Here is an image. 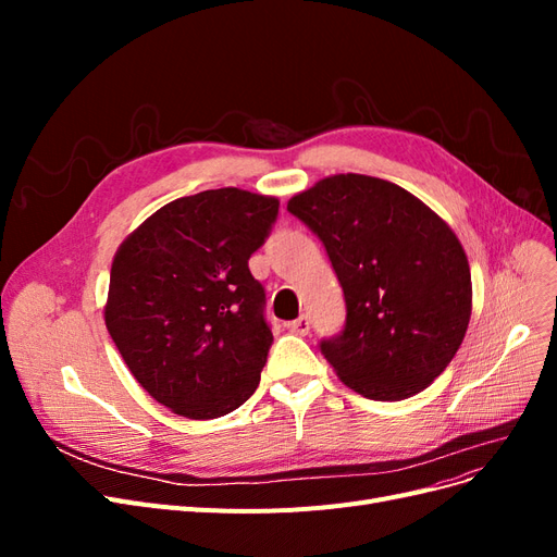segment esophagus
<instances>
[{
  "label": "esophagus",
  "mask_w": 557,
  "mask_h": 557,
  "mask_svg": "<svg viewBox=\"0 0 557 557\" xmlns=\"http://www.w3.org/2000/svg\"><path fill=\"white\" fill-rule=\"evenodd\" d=\"M288 330H290L293 334H299V336L309 334V330H311L309 318H307V315H299L297 320H293V323H288Z\"/></svg>",
  "instance_id": "34e87169"
}]
</instances>
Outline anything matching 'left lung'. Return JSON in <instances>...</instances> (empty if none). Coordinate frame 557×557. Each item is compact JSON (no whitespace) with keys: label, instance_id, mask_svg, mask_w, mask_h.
<instances>
[{"label":"left lung","instance_id":"obj_1","mask_svg":"<svg viewBox=\"0 0 557 557\" xmlns=\"http://www.w3.org/2000/svg\"><path fill=\"white\" fill-rule=\"evenodd\" d=\"M288 211L318 234L344 288L346 325L320 342L336 376L379 401L428 387L471 315L469 262L448 223L409 190L362 174L318 181Z\"/></svg>","mask_w":557,"mask_h":557}]
</instances>
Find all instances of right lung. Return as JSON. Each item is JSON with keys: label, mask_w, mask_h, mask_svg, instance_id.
<instances>
[{"label": "right lung", "mask_w": 557, "mask_h": 557, "mask_svg": "<svg viewBox=\"0 0 557 557\" xmlns=\"http://www.w3.org/2000/svg\"><path fill=\"white\" fill-rule=\"evenodd\" d=\"M278 199L205 190L158 209L115 250L107 330L144 391L178 416L221 418L256 393L274 336L248 260Z\"/></svg>", "instance_id": "add662e5"}]
</instances>
